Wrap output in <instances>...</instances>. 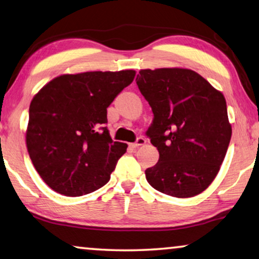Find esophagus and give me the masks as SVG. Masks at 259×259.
Masks as SVG:
<instances>
[{
  "mask_svg": "<svg viewBox=\"0 0 259 259\" xmlns=\"http://www.w3.org/2000/svg\"><path fill=\"white\" fill-rule=\"evenodd\" d=\"M145 143H146V139L144 137H139V138H137L136 143H133V144H130V147H133V149H136V147L144 145Z\"/></svg>",
  "mask_w": 259,
  "mask_h": 259,
  "instance_id": "1",
  "label": "esophagus"
}]
</instances>
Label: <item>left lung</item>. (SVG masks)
I'll use <instances>...</instances> for the list:
<instances>
[{"label":"left lung","instance_id":"1","mask_svg":"<svg viewBox=\"0 0 259 259\" xmlns=\"http://www.w3.org/2000/svg\"><path fill=\"white\" fill-rule=\"evenodd\" d=\"M136 83L154 115L146 135L159 152L147 182L178 198L199 195L218 175L231 142L224 94L186 68L143 69Z\"/></svg>","mask_w":259,"mask_h":259}]
</instances>
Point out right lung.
Listing matches in <instances>:
<instances>
[{
	"mask_svg": "<svg viewBox=\"0 0 259 259\" xmlns=\"http://www.w3.org/2000/svg\"><path fill=\"white\" fill-rule=\"evenodd\" d=\"M135 76V70L65 73L33 97L26 146L32 163L49 188L77 197L109 181L128 145L113 142L104 126L107 108Z\"/></svg>",
	"mask_w": 259,
	"mask_h": 259,
	"instance_id": "right-lung-1",
	"label": "right lung"
}]
</instances>
